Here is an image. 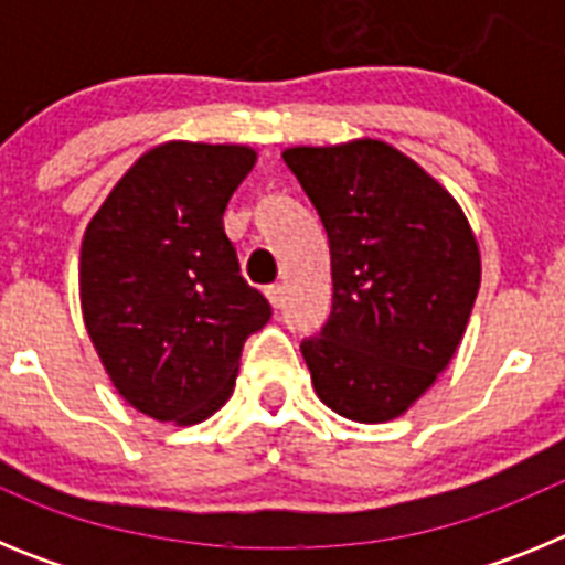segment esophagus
<instances>
[{"label":"esophagus","instance_id":"esophagus-1","mask_svg":"<svg viewBox=\"0 0 565 565\" xmlns=\"http://www.w3.org/2000/svg\"><path fill=\"white\" fill-rule=\"evenodd\" d=\"M282 294L286 291H282V286H279V282H274V286L266 288V297L274 308H282Z\"/></svg>","mask_w":565,"mask_h":565}]
</instances>
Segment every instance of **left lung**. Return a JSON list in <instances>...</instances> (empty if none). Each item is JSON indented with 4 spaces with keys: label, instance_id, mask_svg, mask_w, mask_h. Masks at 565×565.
<instances>
[{
    "label": "left lung",
    "instance_id": "8db88e82",
    "mask_svg": "<svg viewBox=\"0 0 565 565\" xmlns=\"http://www.w3.org/2000/svg\"><path fill=\"white\" fill-rule=\"evenodd\" d=\"M282 161L331 243V317L299 344L313 391L351 422H391L458 351L481 286L476 234L441 183L382 141Z\"/></svg>",
    "mask_w": 565,
    "mask_h": 565
}]
</instances>
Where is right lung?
Listing matches in <instances>:
<instances>
[{
	"label": "right lung",
	"mask_w": 565,
	"mask_h": 565,
	"mask_svg": "<svg viewBox=\"0 0 565 565\" xmlns=\"http://www.w3.org/2000/svg\"><path fill=\"white\" fill-rule=\"evenodd\" d=\"M254 161L237 143H161L129 167L84 232V326L115 391L154 422L198 424L221 411L243 342L271 319L223 232Z\"/></svg>",
	"instance_id": "obj_1"
}]
</instances>
